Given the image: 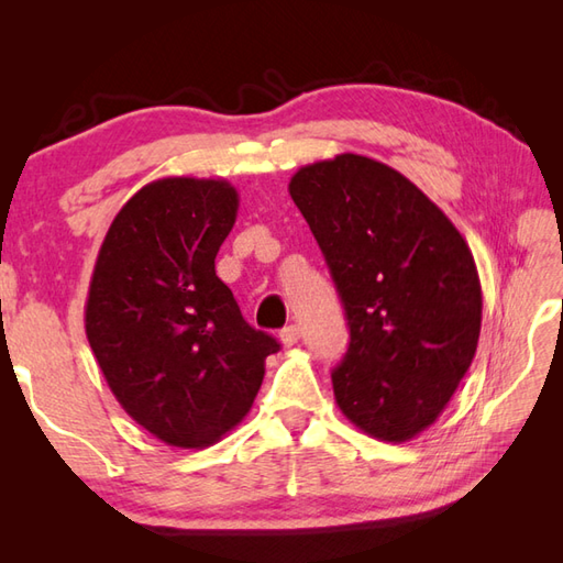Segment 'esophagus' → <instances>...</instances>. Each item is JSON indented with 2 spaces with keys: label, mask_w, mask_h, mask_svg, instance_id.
<instances>
[{
  "label": "esophagus",
  "mask_w": 563,
  "mask_h": 563,
  "mask_svg": "<svg viewBox=\"0 0 563 563\" xmlns=\"http://www.w3.org/2000/svg\"><path fill=\"white\" fill-rule=\"evenodd\" d=\"M280 341H283L285 349H292V345H295L297 341H300V327H297V324L285 327V329L280 331Z\"/></svg>",
  "instance_id": "esophagus-1"
}]
</instances>
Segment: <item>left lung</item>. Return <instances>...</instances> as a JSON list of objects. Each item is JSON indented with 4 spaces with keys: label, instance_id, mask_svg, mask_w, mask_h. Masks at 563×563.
I'll use <instances>...</instances> for the list:
<instances>
[{
    "label": "left lung",
    "instance_id": "8db88e82",
    "mask_svg": "<svg viewBox=\"0 0 563 563\" xmlns=\"http://www.w3.org/2000/svg\"><path fill=\"white\" fill-rule=\"evenodd\" d=\"M288 190L349 319V353L331 373L341 413L369 438H416L445 409L479 343L470 246L421 188L361 154L307 164Z\"/></svg>",
    "mask_w": 563,
    "mask_h": 563
}]
</instances>
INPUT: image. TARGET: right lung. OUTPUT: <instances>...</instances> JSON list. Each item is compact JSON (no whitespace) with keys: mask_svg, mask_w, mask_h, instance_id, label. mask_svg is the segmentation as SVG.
<instances>
[{"mask_svg":"<svg viewBox=\"0 0 563 563\" xmlns=\"http://www.w3.org/2000/svg\"><path fill=\"white\" fill-rule=\"evenodd\" d=\"M236 210L224 178L152 181L115 214L91 273L93 357L125 413L172 448H208L242 423L280 349L214 273Z\"/></svg>","mask_w":563,"mask_h":563,"instance_id":"add662e5","label":"right lung"}]
</instances>
